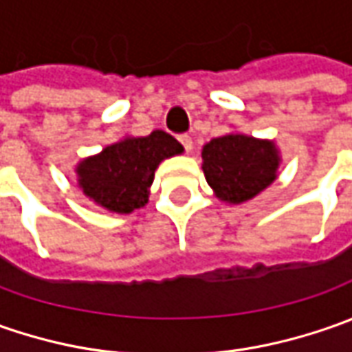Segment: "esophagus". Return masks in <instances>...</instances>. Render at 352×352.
<instances>
[{
	"label": "esophagus",
	"mask_w": 352,
	"mask_h": 352,
	"mask_svg": "<svg viewBox=\"0 0 352 352\" xmlns=\"http://www.w3.org/2000/svg\"><path fill=\"white\" fill-rule=\"evenodd\" d=\"M178 141H180V144H182L186 153H190V151L194 148V141H192V137H190V135H180V137H178Z\"/></svg>",
	"instance_id": "34e87169"
}]
</instances>
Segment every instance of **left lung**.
Here are the masks:
<instances>
[{
	"label": "left lung",
	"mask_w": 352,
	"mask_h": 352,
	"mask_svg": "<svg viewBox=\"0 0 352 352\" xmlns=\"http://www.w3.org/2000/svg\"><path fill=\"white\" fill-rule=\"evenodd\" d=\"M204 174L217 197L241 204L274 182L278 153L274 142L247 135H225L211 139L204 151Z\"/></svg>",
	"instance_id": "1"
}]
</instances>
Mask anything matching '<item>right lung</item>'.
Segmentation results:
<instances>
[{"label":"right lung","instance_id":"add662e5","mask_svg":"<svg viewBox=\"0 0 352 352\" xmlns=\"http://www.w3.org/2000/svg\"><path fill=\"white\" fill-rule=\"evenodd\" d=\"M182 151V144L164 131L129 137L84 160L78 166V182L84 194L105 210L131 213L146 204L160 160Z\"/></svg>","mask_w":352,"mask_h":352}]
</instances>
